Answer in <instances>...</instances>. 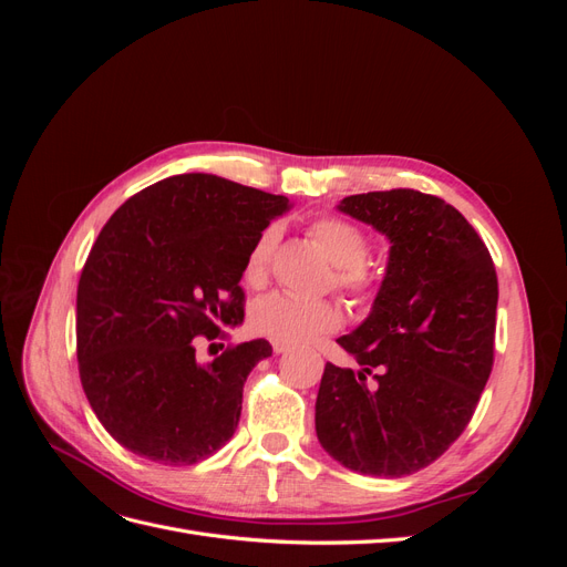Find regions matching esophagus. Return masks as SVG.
<instances>
[{
	"label": "esophagus",
	"instance_id": "obj_1",
	"mask_svg": "<svg viewBox=\"0 0 567 567\" xmlns=\"http://www.w3.org/2000/svg\"><path fill=\"white\" fill-rule=\"evenodd\" d=\"M290 348L288 346H284V342H274V352L277 354H286Z\"/></svg>",
	"mask_w": 567,
	"mask_h": 567
}]
</instances>
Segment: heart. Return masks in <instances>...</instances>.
Returning a JSON list of instances; mask_svg holds the SVG:
<instances>
[{"label": "heart", "mask_w": 567, "mask_h": 567, "mask_svg": "<svg viewBox=\"0 0 567 567\" xmlns=\"http://www.w3.org/2000/svg\"><path fill=\"white\" fill-rule=\"evenodd\" d=\"M310 236L336 267L333 286L357 302H369L379 288V279L367 267L371 250L369 236L352 221L336 215L317 217L310 225ZM277 241V227H267L255 236L241 267V277L248 286L260 288L267 284ZM250 323L257 333L284 346H307L326 333L338 331L342 312L331 300H300L286 293H271L252 305Z\"/></svg>", "instance_id": "b5f03b06"}]
</instances>
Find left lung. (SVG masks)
Returning <instances> with one entry per match:
<instances>
[{
    "instance_id": "8db88e82",
    "label": "left lung",
    "mask_w": 567,
    "mask_h": 567,
    "mask_svg": "<svg viewBox=\"0 0 567 567\" xmlns=\"http://www.w3.org/2000/svg\"><path fill=\"white\" fill-rule=\"evenodd\" d=\"M390 238L369 319L338 346L359 371L326 364L317 437L362 475H411L471 423L494 364L499 284L483 238L454 205L414 188L338 205Z\"/></svg>"
}]
</instances>
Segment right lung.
<instances>
[{"instance_id": "add662e5", "label": "right lung", "mask_w": 567, "mask_h": 567, "mask_svg": "<svg viewBox=\"0 0 567 567\" xmlns=\"http://www.w3.org/2000/svg\"><path fill=\"white\" fill-rule=\"evenodd\" d=\"M286 210V196L192 173L146 186L101 229L78 284V369L125 450L192 466L234 435L244 383L271 346H221L200 364L198 338L244 321V257Z\"/></svg>"}]
</instances>
